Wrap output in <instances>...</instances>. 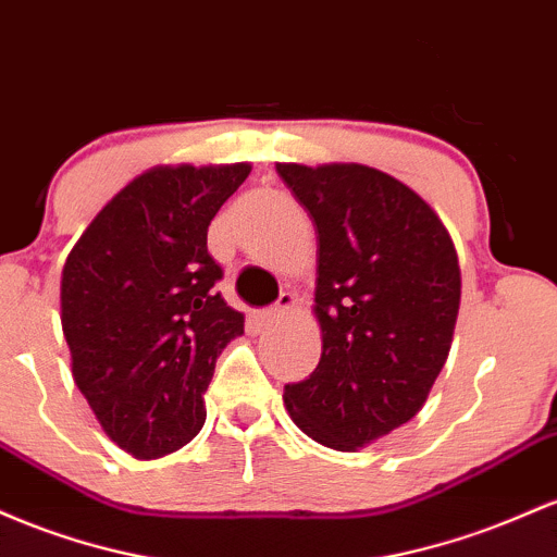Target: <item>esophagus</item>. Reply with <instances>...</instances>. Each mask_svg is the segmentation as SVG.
Instances as JSON below:
<instances>
[{"label": "esophagus", "instance_id": "esophagus-1", "mask_svg": "<svg viewBox=\"0 0 557 557\" xmlns=\"http://www.w3.org/2000/svg\"><path fill=\"white\" fill-rule=\"evenodd\" d=\"M295 308H297V297L289 295V292H281V297L276 299V305L262 312V318H265L268 323H276V321H281V318L289 315V312L295 310Z\"/></svg>", "mask_w": 557, "mask_h": 557}]
</instances>
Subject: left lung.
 Here are the masks:
<instances>
[{"instance_id":"left-lung-1","label":"left lung","mask_w":557,"mask_h":557,"mask_svg":"<svg viewBox=\"0 0 557 557\" xmlns=\"http://www.w3.org/2000/svg\"><path fill=\"white\" fill-rule=\"evenodd\" d=\"M318 234L315 371L284 386L292 421L358 449L408 423L445 366L460 308L458 252L440 215L368 165H276Z\"/></svg>"}]
</instances>
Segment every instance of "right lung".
<instances>
[{"label":"right lung","mask_w":557,"mask_h":557,"mask_svg":"<svg viewBox=\"0 0 557 557\" xmlns=\"http://www.w3.org/2000/svg\"><path fill=\"white\" fill-rule=\"evenodd\" d=\"M252 168H152L99 210L62 268L73 379L104 434L134 458L176 453L202 429L218 355L245 315L215 284L208 226Z\"/></svg>","instance_id":"right-lung-1"}]
</instances>
